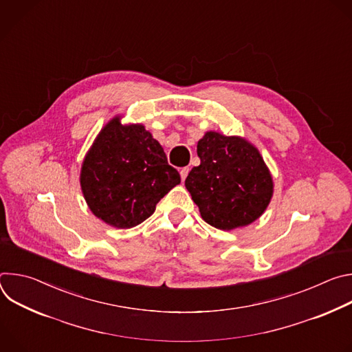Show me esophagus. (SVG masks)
Returning <instances> with one entry per match:
<instances>
[{"instance_id": "obj_1", "label": "esophagus", "mask_w": 352, "mask_h": 352, "mask_svg": "<svg viewBox=\"0 0 352 352\" xmlns=\"http://www.w3.org/2000/svg\"><path fill=\"white\" fill-rule=\"evenodd\" d=\"M188 173H189V168H188V167H184V168H181L179 174H181V179H182V182L185 181V178H186V175H188Z\"/></svg>"}]
</instances>
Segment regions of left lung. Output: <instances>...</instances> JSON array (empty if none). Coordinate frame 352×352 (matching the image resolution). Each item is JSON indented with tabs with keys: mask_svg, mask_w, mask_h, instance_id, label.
<instances>
[{
	"mask_svg": "<svg viewBox=\"0 0 352 352\" xmlns=\"http://www.w3.org/2000/svg\"><path fill=\"white\" fill-rule=\"evenodd\" d=\"M200 164L185 179L202 219L234 230L258 220L273 196V178L259 150L239 136L209 131L197 142Z\"/></svg>",
	"mask_w": 352,
	"mask_h": 352,
	"instance_id": "obj_1",
	"label": "left lung"
}]
</instances>
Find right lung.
Wrapping results in <instances>:
<instances>
[{
    "mask_svg": "<svg viewBox=\"0 0 352 352\" xmlns=\"http://www.w3.org/2000/svg\"><path fill=\"white\" fill-rule=\"evenodd\" d=\"M181 182L162 144L142 124L114 117L94 139L80 170V188L91 213L116 228H132Z\"/></svg>",
    "mask_w": 352,
    "mask_h": 352,
    "instance_id": "add662e5",
    "label": "right lung"
}]
</instances>
